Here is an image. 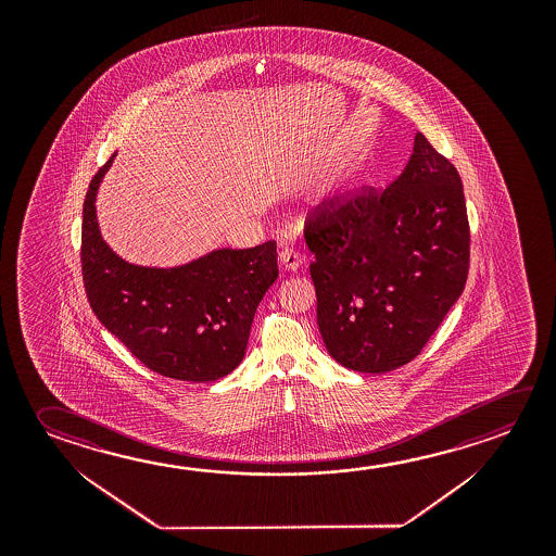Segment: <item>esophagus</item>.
Returning a JSON list of instances; mask_svg holds the SVG:
<instances>
[{
	"instance_id": "obj_1",
	"label": "esophagus",
	"mask_w": 556,
	"mask_h": 556,
	"mask_svg": "<svg viewBox=\"0 0 556 556\" xmlns=\"http://www.w3.org/2000/svg\"><path fill=\"white\" fill-rule=\"evenodd\" d=\"M302 262H304V255L301 252H296L294 248H282L281 252H279V264H281L285 271H296Z\"/></svg>"
}]
</instances>
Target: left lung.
<instances>
[{
  "label": "left lung",
  "mask_w": 556,
  "mask_h": 556,
  "mask_svg": "<svg viewBox=\"0 0 556 556\" xmlns=\"http://www.w3.org/2000/svg\"><path fill=\"white\" fill-rule=\"evenodd\" d=\"M309 275L329 355L383 374L419 355L462 296L469 220L454 164L422 134L386 190L363 191L306 223Z\"/></svg>",
  "instance_id": "1"
}]
</instances>
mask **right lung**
Returning a JSON list of instances; mask_svg holds the SVG:
<instances>
[{
  "label": "right lung",
  "instance_id": "obj_1",
  "mask_svg": "<svg viewBox=\"0 0 556 556\" xmlns=\"http://www.w3.org/2000/svg\"><path fill=\"white\" fill-rule=\"evenodd\" d=\"M92 176L83 203L81 271L94 316L147 368L173 380L215 382L244 358L254 314L274 285V240L220 248L178 267L128 264L102 240Z\"/></svg>",
  "mask_w": 556,
  "mask_h": 556
}]
</instances>
